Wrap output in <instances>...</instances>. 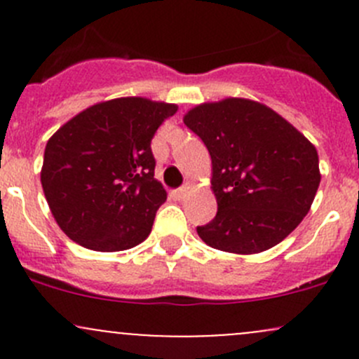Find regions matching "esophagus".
<instances>
[{"mask_svg":"<svg viewBox=\"0 0 359 359\" xmlns=\"http://www.w3.org/2000/svg\"><path fill=\"white\" fill-rule=\"evenodd\" d=\"M193 187H194L193 180H186V184H184V186L180 187V189L175 191V196L179 198V200H184V198H186L187 194H189V191L193 189Z\"/></svg>","mask_w":359,"mask_h":359,"instance_id":"obj_1","label":"esophagus"}]
</instances>
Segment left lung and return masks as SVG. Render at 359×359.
<instances>
[{
	"label": "left lung",
	"instance_id": "obj_1",
	"mask_svg": "<svg viewBox=\"0 0 359 359\" xmlns=\"http://www.w3.org/2000/svg\"><path fill=\"white\" fill-rule=\"evenodd\" d=\"M184 123L212 158L217 215L196 227L201 240L241 255L283 241L316 196V147L278 112L248 99L200 104Z\"/></svg>",
	"mask_w": 359,
	"mask_h": 359
}]
</instances>
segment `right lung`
I'll use <instances>...</instances> for the list:
<instances>
[{
  "instance_id": "obj_1",
  "label": "right lung",
  "mask_w": 359,
  "mask_h": 359,
  "mask_svg": "<svg viewBox=\"0 0 359 359\" xmlns=\"http://www.w3.org/2000/svg\"><path fill=\"white\" fill-rule=\"evenodd\" d=\"M175 104L142 97L99 102L60 126L45 147L41 186L60 229L81 247L119 252L142 243L166 191L151 140Z\"/></svg>"
}]
</instances>
